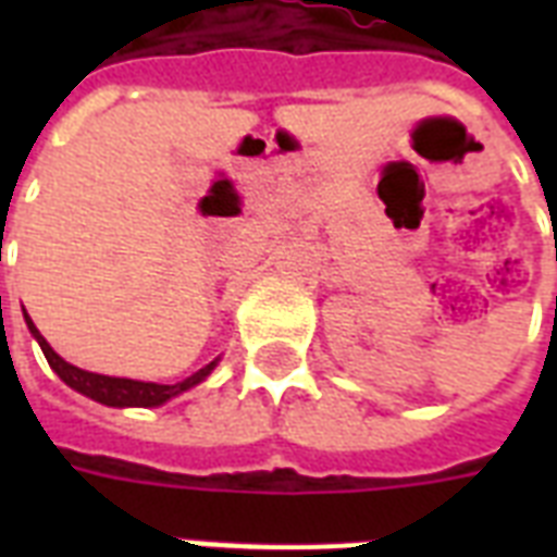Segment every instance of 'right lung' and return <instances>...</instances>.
<instances>
[{
  "mask_svg": "<svg viewBox=\"0 0 557 557\" xmlns=\"http://www.w3.org/2000/svg\"><path fill=\"white\" fill-rule=\"evenodd\" d=\"M25 323H28L30 335L39 341V347H42V356L51 364V370L60 375V379L74 387L83 396L95 398L100 405L109 407H159L164 405L168 398L178 396V393H185V389L196 387L199 381H205L210 375V370L216 367V361H210L208 367H201L199 372H193L190 379L176 381V384H152V381H133V379H112V375H98V372H86L81 367L69 364L63 358L57 356L54 349L48 347V341L39 335V330L34 326L28 314H25Z\"/></svg>",
  "mask_w": 557,
  "mask_h": 557,
  "instance_id": "right-lung-1",
  "label": "right lung"
}]
</instances>
